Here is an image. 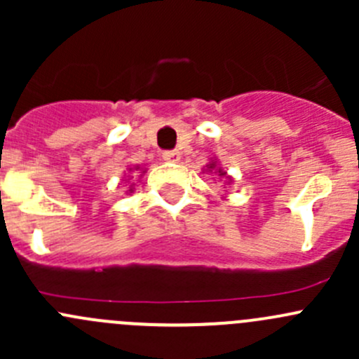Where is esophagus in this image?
I'll use <instances>...</instances> for the list:
<instances>
[{
    "instance_id": "obj_1",
    "label": "esophagus",
    "mask_w": 359,
    "mask_h": 359,
    "mask_svg": "<svg viewBox=\"0 0 359 359\" xmlns=\"http://www.w3.org/2000/svg\"><path fill=\"white\" fill-rule=\"evenodd\" d=\"M163 159L170 163H177L180 159V153L179 151H165V153H163Z\"/></svg>"
}]
</instances>
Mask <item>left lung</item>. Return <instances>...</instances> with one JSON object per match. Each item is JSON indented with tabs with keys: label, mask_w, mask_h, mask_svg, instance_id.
I'll use <instances>...</instances> for the list:
<instances>
[{
	"label": "left lung",
	"mask_w": 359,
	"mask_h": 359,
	"mask_svg": "<svg viewBox=\"0 0 359 359\" xmlns=\"http://www.w3.org/2000/svg\"><path fill=\"white\" fill-rule=\"evenodd\" d=\"M206 172H210V173H215L217 177H219V180H224V187L226 186H229L231 182H233V179H231L229 175H227V172L226 170L222 168V166H219L217 165V161L215 159H212V161L208 163V165H206Z\"/></svg>",
	"instance_id": "obj_1"
}]
</instances>
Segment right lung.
<instances>
[{
	"mask_svg": "<svg viewBox=\"0 0 359 359\" xmlns=\"http://www.w3.org/2000/svg\"><path fill=\"white\" fill-rule=\"evenodd\" d=\"M135 170H140V166H132V168H128V172L133 173V175H137ZM140 173H144V170H140ZM132 179H133V177H132ZM128 180H130V175H128ZM126 193H133V184L128 187V191H126Z\"/></svg>",
	"mask_w": 359,
	"mask_h": 359,
	"instance_id": "right-lung-1",
	"label": "right lung"
}]
</instances>
